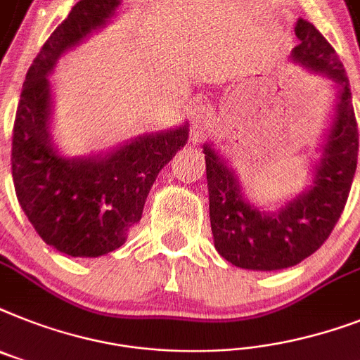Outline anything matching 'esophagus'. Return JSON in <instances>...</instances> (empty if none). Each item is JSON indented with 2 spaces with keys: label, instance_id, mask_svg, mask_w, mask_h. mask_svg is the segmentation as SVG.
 <instances>
[{
  "label": "esophagus",
  "instance_id": "34e87169",
  "mask_svg": "<svg viewBox=\"0 0 360 360\" xmlns=\"http://www.w3.org/2000/svg\"><path fill=\"white\" fill-rule=\"evenodd\" d=\"M190 124H192V133H194V140H198L200 136L209 131V127L212 125V112L207 105H194L190 109Z\"/></svg>",
  "mask_w": 360,
  "mask_h": 360
}]
</instances>
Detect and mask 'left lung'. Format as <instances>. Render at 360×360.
<instances>
[{
	"label": "left lung",
	"mask_w": 360,
	"mask_h": 360,
	"mask_svg": "<svg viewBox=\"0 0 360 360\" xmlns=\"http://www.w3.org/2000/svg\"><path fill=\"white\" fill-rule=\"evenodd\" d=\"M294 31L300 44L292 49V60L323 74L337 89L335 118L312 185L276 212H264L242 195L226 160L203 146L214 246L226 261L246 270H283L312 255L337 226L357 170L359 131L346 70L311 22L300 18Z\"/></svg>",
	"instance_id": "left-lung-1"
}]
</instances>
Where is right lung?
Returning a JSON list of instances; mask_svg holds the SVG:
<instances>
[{"mask_svg":"<svg viewBox=\"0 0 360 360\" xmlns=\"http://www.w3.org/2000/svg\"><path fill=\"white\" fill-rule=\"evenodd\" d=\"M122 0L74 5L31 64L13 131V181L34 231L48 246L72 257L118 250L139 224L159 172L188 140V125L142 134L107 155L64 159L49 134L48 75L58 57L103 27Z\"/></svg>","mask_w":360,"mask_h":360,"instance_id":"obj_1","label":"right lung"}]
</instances>
